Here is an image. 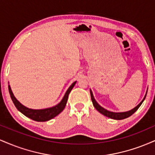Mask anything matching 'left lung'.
<instances>
[{
    "mask_svg": "<svg viewBox=\"0 0 155 155\" xmlns=\"http://www.w3.org/2000/svg\"><path fill=\"white\" fill-rule=\"evenodd\" d=\"M90 95H91L92 102V104H93L94 107H95L96 109L97 110V111L100 112L101 114H102L103 115H104V116L107 117H108V118H111V119H113V120H124V119L127 118V117H130L131 115L133 114H134L135 112H136L137 110L138 109V108L140 107V105H141L142 103L143 102V101L145 100L146 96H147V91L144 97H143V100L141 101V102H140L138 105H137L136 107L133 108V109L130 110V111H124V112H113V111H108V110H106V108H103L102 106H100V105L97 104V102L95 101V97H94L92 90H90Z\"/></svg>",
    "mask_w": 155,
    "mask_h": 155,
    "instance_id": "1",
    "label": "left lung"
}]
</instances>
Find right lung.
<instances>
[{"instance_id":"obj_1","label":"right lung","mask_w":155,"mask_h":155,"mask_svg":"<svg viewBox=\"0 0 155 155\" xmlns=\"http://www.w3.org/2000/svg\"><path fill=\"white\" fill-rule=\"evenodd\" d=\"M76 81H74L69 87V88L68 89L64 95L63 99L60 101L59 104L55 105L52 107L43 108V109H33V108H29L25 106L24 105H22L19 101H17L15 96L14 95L9 84H8V92H9L11 98L13 101L16 108L18 109V111L23 114L25 116L31 119V120L36 121V122H46V121L50 120L51 119L54 118V117L58 116L60 113H61L63 111V109L65 107V105L67 104L69 93L71 91V90L74 87V85L76 84Z\"/></svg>"}]
</instances>
